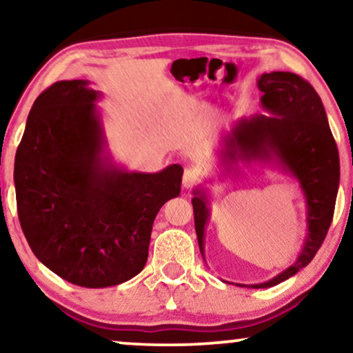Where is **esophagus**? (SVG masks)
Returning a JSON list of instances; mask_svg holds the SVG:
<instances>
[{"label":"esophagus","mask_w":353,"mask_h":353,"mask_svg":"<svg viewBox=\"0 0 353 353\" xmlns=\"http://www.w3.org/2000/svg\"><path fill=\"white\" fill-rule=\"evenodd\" d=\"M197 183H199V173H197L194 168H186L185 173H183V188L191 190V188H194Z\"/></svg>","instance_id":"34e87169"}]
</instances>
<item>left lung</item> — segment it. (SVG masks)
I'll return each instance as SVG.
<instances>
[{
  "label": "left lung",
  "mask_w": 353,
  "mask_h": 353,
  "mask_svg": "<svg viewBox=\"0 0 353 353\" xmlns=\"http://www.w3.org/2000/svg\"><path fill=\"white\" fill-rule=\"evenodd\" d=\"M257 86L263 93L262 105L274 117L255 115L239 120L223 139V163L231 167L239 159L276 162L296 176L307 199L308 234L301 255L283 273L267 283L236 284L254 289L276 286L312 262L331 226L341 175L339 152L315 88L292 72L263 74ZM191 202L197 243L204 254L209 201L197 188Z\"/></svg>",
  "instance_id": "obj_1"
}]
</instances>
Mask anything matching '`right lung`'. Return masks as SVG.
<instances>
[{
  "instance_id": "add662e5",
  "label": "right lung",
  "mask_w": 353,
  "mask_h": 353,
  "mask_svg": "<svg viewBox=\"0 0 353 353\" xmlns=\"http://www.w3.org/2000/svg\"><path fill=\"white\" fill-rule=\"evenodd\" d=\"M86 80H62L38 96L14 162L17 214L43 265L83 288L125 283L146 265L152 223L181 191L183 167L125 172L105 139Z\"/></svg>"
}]
</instances>
